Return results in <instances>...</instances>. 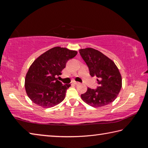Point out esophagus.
Instances as JSON below:
<instances>
[{"instance_id": "1", "label": "esophagus", "mask_w": 148, "mask_h": 148, "mask_svg": "<svg viewBox=\"0 0 148 148\" xmlns=\"http://www.w3.org/2000/svg\"><path fill=\"white\" fill-rule=\"evenodd\" d=\"M72 83H73L74 84H75V85H78V84H79V82H75V81H74V82H72Z\"/></svg>"}]
</instances>
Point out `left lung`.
<instances>
[{
    "mask_svg": "<svg viewBox=\"0 0 148 148\" xmlns=\"http://www.w3.org/2000/svg\"><path fill=\"white\" fill-rule=\"evenodd\" d=\"M92 77H97V89L87 88L81 95L83 101L94 108L102 107L115 101L122 87L121 74L113 61L91 47L79 50Z\"/></svg>",
    "mask_w": 148,
    "mask_h": 148,
    "instance_id": "1",
    "label": "left lung"
}]
</instances>
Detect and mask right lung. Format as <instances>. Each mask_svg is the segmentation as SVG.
Segmentation results:
<instances>
[{"label": "right lung", "instance_id": "add662e5", "mask_svg": "<svg viewBox=\"0 0 148 148\" xmlns=\"http://www.w3.org/2000/svg\"><path fill=\"white\" fill-rule=\"evenodd\" d=\"M77 52L55 47L39 56L29 67L25 87L29 99L43 108L53 107L63 101L71 84L63 85L58 78L67 61Z\"/></svg>", "mask_w": 148, "mask_h": 148}]
</instances>
